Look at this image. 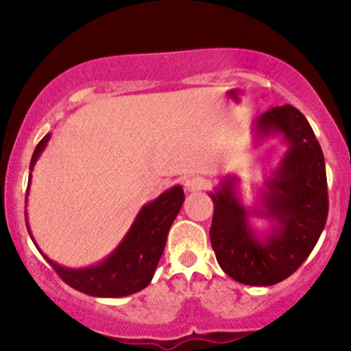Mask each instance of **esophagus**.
Instances as JSON below:
<instances>
[{"label": "esophagus", "mask_w": 351, "mask_h": 351, "mask_svg": "<svg viewBox=\"0 0 351 351\" xmlns=\"http://www.w3.org/2000/svg\"><path fill=\"white\" fill-rule=\"evenodd\" d=\"M203 188H204V180L198 175L188 176V178L184 180V189H186V191H189V193L199 191V189H203Z\"/></svg>", "instance_id": "esophagus-1"}]
</instances>
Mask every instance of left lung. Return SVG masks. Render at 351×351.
I'll return each instance as SVG.
<instances>
[{
    "label": "left lung",
    "instance_id": "1",
    "mask_svg": "<svg viewBox=\"0 0 351 351\" xmlns=\"http://www.w3.org/2000/svg\"><path fill=\"white\" fill-rule=\"evenodd\" d=\"M254 143L282 136L287 150L264 180L254 208L244 206L237 176H224L209 191L213 215L211 245L217 264L245 285L267 287L292 276L315 247L328 215L325 160L312 127L292 106L272 107L252 125ZM252 215L271 223L256 232Z\"/></svg>",
    "mask_w": 351,
    "mask_h": 351
}]
</instances>
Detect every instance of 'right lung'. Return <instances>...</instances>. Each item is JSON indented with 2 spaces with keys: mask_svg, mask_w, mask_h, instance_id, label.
<instances>
[{
  "mask_svg": "<svg viewBox=\"0 0 351 351\" xmlns=\"http://www.w3.org/2000/svg\"><path fill=\"white\" fill-rule=\"evenodd\" d=\"M49 140L51 134H47L38 143L33 158H31L26 203L34 165L41 156V153L46 150ZM183 201V188L180 184H175V186L163 191L156 199L143 204L119 245L107 257H104L97 264L88 265V267L75 269L54 263L39 249L38 243L31 234L27 217L26 226L36 247L39 249L44 259L52 265V269L59 274V277L66 284H69L75 291L87 293V295L115 299V297H125L140 292L150 284L160 257L163 254L165 244H167L168 231H170L175 217L178 216Z\"/></svg>",
  "mask_w": 351,
  "mask_h": 351,
  "instance_id": "add662e5",
  "label": "right lung"
}]
</instances>
